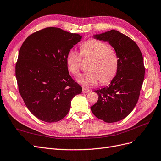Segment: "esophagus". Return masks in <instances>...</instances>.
<instances>
[{
  "mask_svg": "<svg viewBox=\"0 0 161 161\" xmlns=\"http://www.w3.org/2000/svg\"><path fill=\"white\" fill-rule=\"evenodd\" d=\"M90 92V90H88V89H86V88H83V90H82V92L83 93H88V92Z\"/></svg>",
  "mask_w": 161,
  "mask_h": 161,
  "instance_id": "34e87169",
  "label": "esophagus"
}]
</instances>
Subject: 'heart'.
I'll list each match as a JSON object with an SVG mask.
<instances>
[{
  "mask_svg": "<svg viewBox=\"0 0 161 161\" xmlns=\"http://www.w3.org/2000/svg\"><path fill=\"white\" fill-rule=\"evenodd\" d=\"M92 58L89 65L90 71L82 75L78 82L85 87L110 81L117 74L119 58L116 50L103 41L96 38L86 40L80 46V52L68 51L66 64L69 72L75 76L80 74L82 58Z\"/></svg>",
  "mask_w": 161,
  "mask_h": 161,
  "instance_id": "b5f03b06",
  "label": "heart"
}]
</instances>
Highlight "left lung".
<instances>
[{"label":"left lung","mask_w":161,"mask_h":161,"mask_svg":"<svg viewBox=\"0 0 161 161\" xmlns=\"http://www.w3.org/2000/svg\"><path fill=\"white\" fill-rule=\"evenodd\" d=\"M94 38L108 41L116 50L119 65L111 84L95 90L97 102L91 107L93 115L106 123L119 121L131 112L137 103L145 77L142 53L135 42L117 31L97 34Z\"/></svg>","instance_id":"left-lung-1"}]
</instances>
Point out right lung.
<instances>
[{"mask_svg":"<svg viewBox=\"0 0 161 161\" xmlns=\"http://www.w3.org/2000/svg\"><path fill=\"white\" fill-rule=\"evenodd\" d=\"M82 38L79 34L47 27L24 42L16 64L19 91L27 108L40 120H62L82 87L69 75L66 55Z\"/></svg>","mask_w":161,"mask_h":161,"instance_id":"right-lung-1","label":"right lung"}]
</instances>
